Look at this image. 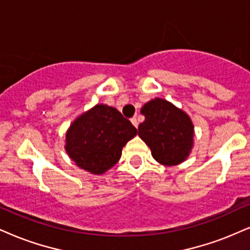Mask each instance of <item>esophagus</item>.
Listing matches in <instances>:
<instances>
[{"mask_svg":"<svg viewBox=\"0 0 250 250\" xmlns=\"http://www.w3.org/2000/svg\"><path fill=\"white\" fill-rule=\"evenodd\" d=\"M131 122H132V124H133L135 127L138 128V125H139V123H138V119H137V117H133V118L131 119Z\"/></svg>","mask_w":250,"mask_h":250,"instance_id":"1","label":"esophagus"}]
</instances>
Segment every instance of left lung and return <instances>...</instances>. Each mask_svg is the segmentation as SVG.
Listing matches in <instances>:
<instances>
[{"label":"left lung","mask_w":250,"mask_h":250,"mask_svg":"<svg viewBox=\"0 0 250 250\" xmlns=\"http://www.w3.org/2000/svg\"><path fill=\"white\" fill-rule=\"evenodd\" d=\"M144 123L139 137L150 148L153 158L165 166L187 160L193 146V124L183 110L162 98H154L141 107Z\"/></svg>","instance_id":"1"}]
</instances>
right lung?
<instances>
[{
    "mask_svg": "<svg viewBox=\"0 0 250 250\" xmlns=\"http://www.w3.org/2000/svg\"><path fill=\"white\" fill-rule=\"evenodd\" d=\"M135 135L137 128L118 110L97 104L70 124L64 149L78 167L101 175L119 161L123 147Z\"/></svg>",
    "mask_w": 250,
    "mask_h": 250,
    "instance_id": "add662e5",
    "label": "right lung"
}]
</instances>
